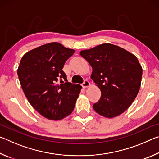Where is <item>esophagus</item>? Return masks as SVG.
Segmentation results:
<instances>
[{"mask_svg":"<svg viewBox=\"0 0 159 159\" xmlns=\"http://www.w3.org/2000/svg\"><path fill=\"white\" fill-rule=\"evenodd\" d=\"M90 82L88 81V80H85L84 81H83V84H82V86H83V88H88V87H89L90 86Z\"/></svg>","mask_w":159,"mask_h":159,"instance_id":"esophagus-1","label":"esophagus"}]
</instances>
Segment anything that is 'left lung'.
<instances>
[{"instance_id": "left-lung-1", "label": "left lung", "mask_w": 159, "mask_h": 159, "mask_svg": "<svg viewBox=\"0 0 159 159\" xmlns=\"http://www.w3.org/2000/svg\"><path fill=\"white\" fill-rule=\"evenodd\" d=\"M80 55L92 66L91 79L101 90L94 110L106 118L121 114L133 103L140 88L142 69L138 58L110 43L82 50Z\"/></svg>"}]
</instances>
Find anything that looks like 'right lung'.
<instances>
[{
  "label": "right lung",
  "instance_id": "obj_1",
  "mask_svg": "<svg viewBox=\"0 0 159 159\" xmlns=\"http://www.w3.org/2000/svg\"><path fill=\"white\" fill-rule=\"evenodd\" d=\"M74 52L54 42L29 51L20 61L17 74L25 95L48 119L60 120L71 114L79 98L82 87L69 83L62 70Z\"/></svg>",
  "mask_w": 159,
  "mask_h": 159
}]
</instances>
